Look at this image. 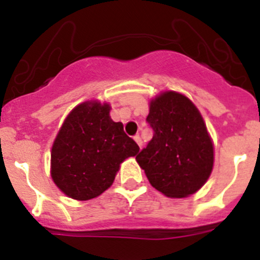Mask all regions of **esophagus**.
<instances>
[{"mask_svg":"<svg viewBox=\"0 0 260 260\" xmlns=\"http://www.w3.org/2000/svg\"><path fill=\"white\" fill-rule=\"evenodd\" d=\"M135 141H136V142H137V145L140 146V148H141V147H142V145H143V142H142V140H141L140 135L135 136Z\"/></svg>","mask_w":260,"mask_h":260,"instance_id":"esophagus-1","label":"esophagus"}]
</instances>
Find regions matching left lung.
Here are the masks:
<instances>
[{"instance_id":"1","label":"left lung","mask_w":260,"mask_h":260,"mask_svg":"<svg viewBox=\"0 0 260 260\" xmlns=\"http://www.w3.org/2000/svg\"><path fill=\"white\" fill-rule=\"evenodd\" d=\"M147 122L153 138L136 159L149 183L172 199L200 190L214 166V143L195 104L177 91H164L149 102Z\"/></svg>"}]
</instances>
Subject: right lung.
Listing matches in <instances>:
<instances>
[{
    "label": "right lung",
    "mask_w": 260,
    "mask_h": 260,
    "mask_svg": "<svg viewBox=\"0 0 260 260\" xmlns=\"http://www.w3.org/2000/svg\"><path fill=\"white\" fill-rule=\"evenodd\" d=\"M109 112L108 103L84 102L68 114L52 143V181L74 200L103 193L113 183L120 164L140 151Z\"/></svg>",
    "instance_id": "right-lung-1"
}]
</instances>
